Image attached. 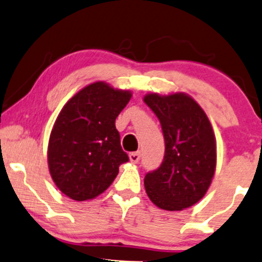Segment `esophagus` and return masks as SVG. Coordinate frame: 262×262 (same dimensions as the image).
Wrapping results in <instances>:
<instances>
[{
	"label": "esophagus",
	"mask_w": 262,
	"mask_h": 262,
	"mask_svg": "<svg viewBox=\"0 0 262 262\" xmlns=\"http://www.w3.org/2000/svg\"><path fill=\"white\" fill-rule=\"evenodd\" d=\"M129 159H130V161L134 162V164L139 162V160H140V151L130 152V154H129Z\"/></svg>",
	"instance_id": "esophagus-1"
}]
</instances>
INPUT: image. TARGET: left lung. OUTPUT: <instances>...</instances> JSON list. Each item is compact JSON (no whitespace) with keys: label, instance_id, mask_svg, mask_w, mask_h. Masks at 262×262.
<instances>
[{"label":"left lung","instance_id":"left-lung-1","mask_svg":"<svg viewBox=\"0 0 262 262\" xmlns=\"http://www.w3.org/2000/svg\"><path fill=\"white\" fill-rule=\"evenodd\" d=\"M144 102L160 121L165 140L160 167L144 179L146 193L161 209L188 208L206 194L214 175L217 148L212 125L200 104L185 93H150Z\"/></svg>","mask_w":262,"mask_h":262}]
</instances>
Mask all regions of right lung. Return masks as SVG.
<instances>
[{
	"label": "right lung",
	"instance_id": "obj_1",
	"mask_svg": "<svg viewBox=\"0 0 262 262\" xmlns=\"http://www.w3.org/2000/svg\"><path fill=\"white\" fill-rule=\"evenodd\" d=\"M132 93L106 82L81 90L59 113L50 134L48 164L53 181L75 201L103 193L129 160L121 146L116 118Z\"/></svg>",
	"mask_w": 262,
	"mask_h": 262
}]
</instances>
